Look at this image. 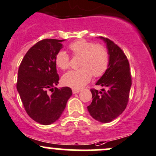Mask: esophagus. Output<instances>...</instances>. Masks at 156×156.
<instances>
[{"instance_id":"obj_1","label":"esophagus","mask_w":156,"mask_h":156,"mask_svg":"<svg viewBox=\"0 0 156 156\" xmlns=\"http://www.w3.org/2000/svg\"><path fill=\"white\" fill-rule=\"evenodd\" d=\"M80 91H81V90H80L79 89H72V93L73 94H78L79 93Z\"/></svg>"}]
</instances>
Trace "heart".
Masks as SVG:
<instances>
[{
    "label": "heart",
    "instance_id": "obj_1",
    "mask_svg": "<svg viewBox=\"0 0 156 156\" xmlns=\"http://www.w3.org/2000/svg\"><path fill=\"white\" fill-rule=\"evenodd\" d=\"M69 49L74 55L81 57L79 62L81 69L69 71L63 75L62 81L65 85L80 89L90 81L92 74L95 77H99L107 71L109 53L103 45H95L87 40H79L71 43ZM55 62L57 67L62 70L67 69L70 65L69 56L65 50L58 52Z\"/></svg>",
    "mask_w": 156,
    "mask_h": 156
}]
</instances>
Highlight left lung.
<instances>
[{
  "label": "left lung",
  "mask_w": 156,
  "mask_h": 156,
  "mask_svg": "<svg viewBox=\"0 0 156 156\" xmlns=\"http://www.w3.org/2000/svg\"><path fill=\"white\" fill-rule=\"evenodd\" d=\"M99 39L106 43L109 65L96 85L107 87V90H90L93 100L87 110L94 120L106 123L118 117L126 109L132 80L129 62L122 49L109 39L102 36Z\"/></svg>",
  "instance_id": "obj_1"
}]
</instances>
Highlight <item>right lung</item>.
<instances>
[{"mask_svg": "<svg viewBox=\"0 0 156 156\" xmlns=\"http://www.w3.org/2000/svg\"><path fill=\"white\" fill-rule=\"evenodd\" d=\"M65 40L46 39L38 42L20 65L16 89L27 114L40 124L49 125L58 120L72 94L69 87L53 88L59 80L55 55ZM49 89L53 90L51 95L47 92Z\"/></svg>", "mask_w": 156, "mask_h": 156, "instance_id": "add662e5", "label": "right lung"}]
</instances>
